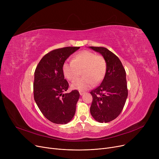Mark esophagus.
<instances>
[{
  "instance_id": "esophagus-1",
  "label": "esophagus",
  "mask_w": 159,
  "mask_h": 159,
  "mask_svg": "<svg viewBox=\"0 0 159 159\" xmlns=\"http://www.w3.org/2000/svg\"><path fill=\"white\" fill-rule=\"evenodd\" d=\"M79 93H80V95H82L84 93V92H83V91H79Z\"/></svg>"
}]
</instances>
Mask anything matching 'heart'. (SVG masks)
Returning <instances> with one entry per match:
<instances>
[{
	"label": "heart",
	"instance_id": "b5f03b06",
	"mask_svg": "<svg viewBox=\"0 0 159 159\" xmlns=\"http://www.w3.org/2000/svg\"><path fill=\"white\" fill-rule=\"evenodd\" d=\"M62 70L65 78L70 81L78 78L82 70L84 77L73 82L71 87L84 91L92 87L94 83L102 81L106 71V62L102 56L84 50L75 55L73 61L64 62Z\"/></svg>",
	"mask_w": 159,
	"mask_h": 159
}]
</instances>
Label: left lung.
I'll use <instances>...</instances> for the list:
<instances>
[{"mask_svg": "<svg viewBox=\"0 0 159 159\" xmlns=\"http://www.w3.org/2000/svg\"><path fill=\"white\" fill-rule=\"evenodd\" d=\"M99 53L106 62V71L101 84L90 92L93 101L90 113L98 122H109L121 113L128 97L126 71L119 58L104 47L89 46Z\"/></svg>", "mask_w": 159, "mask_h": 159, "instance_id": "1", "label": "left lung"}]
</instances>
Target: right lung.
I'll list each match as a JSON object with an SVG mask.
<instances>
[{
    "label": "right lung",
    "instance_id": "1",
    "mask_svg": "<svg viewBox=\"0 0 159 159\" xmlns=\"http://www.w3.org/2000/svg\"><path fill=\"white\" fill-rule=\"evenodd\" d=\"M80 47L54 49L45 55L37 65L33 84L35 101L45 117L55 124H66L71 120L80 97L77 90L64 93L68 89L62 65Z\"/></svg>",
    "mask_w": 159,
    "mask_h": 159
}]
</instances>
